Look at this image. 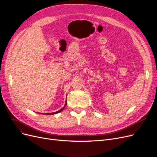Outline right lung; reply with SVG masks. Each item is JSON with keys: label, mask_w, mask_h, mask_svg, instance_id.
<instances>
[{"label": "right lung", "mask_w": 157, "mask_h": 157, "mask_svg": "<svg viewBox=\"0 0 157 157\" xmlns=\"http://www.w3.org/2000/svg\"><path fill=\"white\" fill-rule=\"evenodd\" d=\"M66 105H67V102H66V103H65V106H64V107H63L62 109H61V110H58V111H57V112H52V113H45V115H54V114H56V113H59V112H62L63 109L65 108V106H66ZM42 114V113H41ZM43 114V113H42Z\"/></svg>", "instance_id": "right-lung-1"}]
</instances>
